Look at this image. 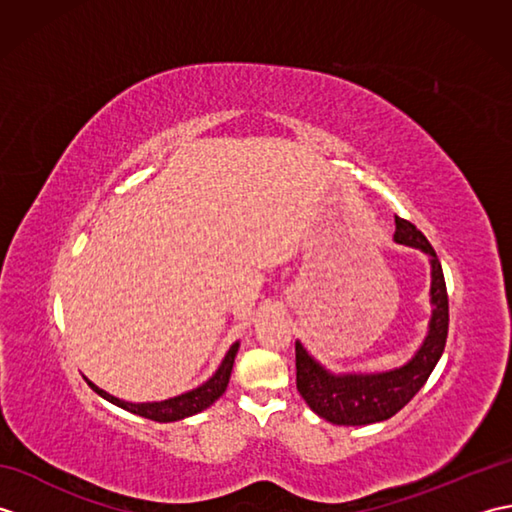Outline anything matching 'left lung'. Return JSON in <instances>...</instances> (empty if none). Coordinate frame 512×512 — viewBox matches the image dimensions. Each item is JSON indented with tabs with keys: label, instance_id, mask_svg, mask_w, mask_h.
I'll list each match as a JSON object with an SVG mask.
<instances>
[{
	"label": "left lung",
	"instance_id": "8db88e82",
	"mask_svg": "<svg viewBox=\"0 0 512 512\" xmlns=\"http://www.w3.org/2000/svg\"><path fill=\"white\" fill-rule=\"evenodd\" d=\"M398 244L416 246L422 253L431 257V323L429 334L424 339L418 354L411 361L383 374H343L334 376L314 361L303 350V345H295V363H297V389L308 407L319 413L332 424H372L387 420L407 405L418 394L420 387L427 383L433 367L438 365L440 356L447 345L449 334V295L444 284V273L436 250L429 244L416 226L409 220L396 215V233Z\"/></svg>",
	"mask_w": 512,
	"mask_h": 512
}]
</instances>
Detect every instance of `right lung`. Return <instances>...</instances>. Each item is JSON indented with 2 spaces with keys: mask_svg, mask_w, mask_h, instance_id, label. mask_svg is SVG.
<instances>
[{
  "mask_svg": "<svg viewBox=\"0 0 512 512\" xmlns=\"http://www.w3.org/2000/svg\"><path fill=\"white\" fill-rule=\"evenodd\" d=\"M237 347H239V343L231 345V350L226 352L222 365L217 367V372L209 380H206L204 385H200L198 389H193V391H187V394L169 398V400H162V402H140V405H136V402H125V400H118V398L110 396L107 391H103V389L96 387L94 383H90V380H88V385L96 391V394L103 396L105 400L114 402V405H118L125 411L136 413V416H143V418H149L154 422L182 420L187 416H193V413H200L206 407H211L213 402L224 394L226 385H228V378H231V372H233Z\"/></svg>",
  "mask_w": 512,
  "mask_h": 512,
  "instance_id": "obj_1",
  "label": "right lung"
}]
</instances>
